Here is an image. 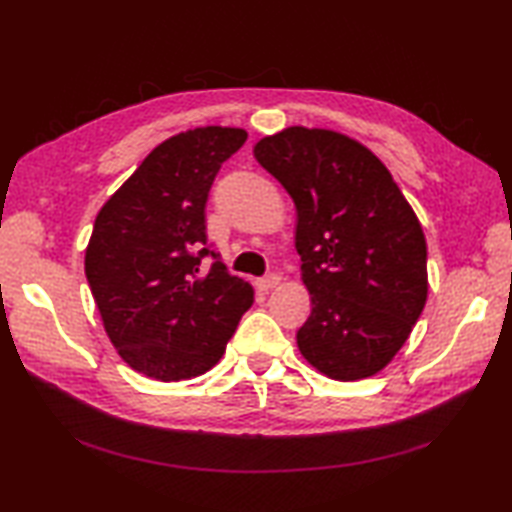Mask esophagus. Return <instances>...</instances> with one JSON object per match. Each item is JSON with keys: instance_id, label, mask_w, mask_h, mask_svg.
<instances>
[{"instance_id": "1", "label": "esophagus", "mask_w": 512, "mask_h": 512, "mask_svg": "<svg viewBox=\"0 0 512 512\" xmlns=\"http://www.w3.org/2000/svg\"><path fill=\"white\" fill-rule=\"evenodd\" d=\"M280 280H282L280 276L270 274V276L257 280V288H259V291H272V288H276L280 284Z\"/></svg>"}]
</instances>
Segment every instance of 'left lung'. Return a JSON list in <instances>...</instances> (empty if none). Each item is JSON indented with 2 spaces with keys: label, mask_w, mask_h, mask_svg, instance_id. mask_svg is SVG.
Here are the masks:
<instances>
[{
  "label": "left lung",
  "mask_w": 512,
  "mask_h": 512,
  "mask_svg": "<svg viewBox=\"0 0 512 512\" xmlns=\"http://www.w3.org/2000/svg\"><path fill=\"white\" fill-rule=\"evenodd\" d=\"M253 154L297 211L311 295L301 355L343 383L381 372L427 303V240L414 209L381 159L345 133L293 125L261 138Z\"/></svg>",
  "instance_id": "left-lung-1"
}]
</instances>
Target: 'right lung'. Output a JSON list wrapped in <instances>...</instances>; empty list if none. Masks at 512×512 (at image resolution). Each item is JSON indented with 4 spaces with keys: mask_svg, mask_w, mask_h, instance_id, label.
<instances>
[{
    "mask_svg": "<svg viewBox=\"0 0 512 512\" xmlns=\"http://www.w3.org/2000/svg\"><path fill=\"white\" fill-rule=\"evenodd\" d=\"M247 140L207 125L154 148L102 205L85 249V276L121 360L154 381L211 370L253 305V286L209 251L205 205L221 167Z\"/></svg>",
    "mask_w": 512,
    "mask_h": 512,
    "instance_id": "right-lung-1",
    "label": "right lung"
}]
</instances>
